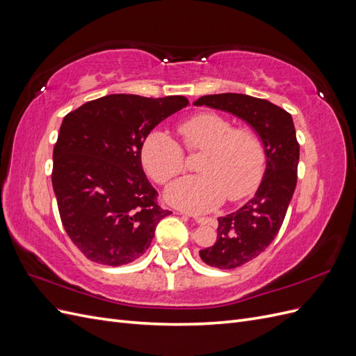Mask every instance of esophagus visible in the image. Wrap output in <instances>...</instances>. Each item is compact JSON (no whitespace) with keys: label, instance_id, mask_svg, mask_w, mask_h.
I'll list each match as a JSON object with an SVG mask.
<instances>
[{"label":"esophagus","instance_id":"obj_1","mask_svg":"<svg viewBox=\"0 0 356 356\" xmlns=\"http://www.w3.org/2000/svg\"><path fill=\"white\" fill-rule=\"evenodd\" d=\"M188 215L193 217V220H195L197 224H215V220L211 217H200V215H196V213H188Z\"/></svg>","mask_w":356,"mask_h":356}]
</instances>
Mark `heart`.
<instances>
[{"label": "heart", "mask_w": 356, "mask_h": 356, "mask_svg": "<svg viewBox=\"0 0 356 356\" xmlns=\"http://www.w3.org/2000/svg\"><path fill=\"white\" fill-rule=\"evenodd\" d=\"M187 153H197V175L172 182L166 190L170 203L190 211H209L227 197L250 196L260 184L266 166L263 139L250 127H234L220 114L199 113L177 127ZM141 160L159 184H166L184 170V152L168 132H149L141 147Z\"/></svg>", "instance_id": "1"}]
</instances>
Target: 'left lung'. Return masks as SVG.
<instances>
[{"mask_svg":"<svg viewBox=\"0 0 356 356\" xmlns=\"http://www.w3.org/2000/svg\"><path fill=\"white\" fill-rule=\"evenodd\" d=\"M195 105L238 115L254 127L266 148V172L255 196L241 209L220 217L217 242L199 251L203 263L230 270L257 258L279 233L297 184L300 145L293 117L266 99L220 93L204 95Z\"/></svg>","mask_w":356,"mask_h":356,"instance_id":"8db88e82","label":"left lung"}]
</instances>
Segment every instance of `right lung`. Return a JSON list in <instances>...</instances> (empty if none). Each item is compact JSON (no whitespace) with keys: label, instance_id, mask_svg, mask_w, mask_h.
Instances as JSON below:
<instances>
[{"label":"right lung","instance_id":"right-lung-1","mask_svg":"<svg viewBox=\"0 0 356 356\" xmlns=\"http://www.w3.org/2000/svg\"><path fill=\"white\" fill-rule=\"evenodd\" d=\"M187 105L184 96L106 95L63 118L53 148V190L63 229L90 261H135L172 213L159 207L141 147L161 120Z\"/></svg>","mask_w":356,"mask_h":356}]
</instances>
